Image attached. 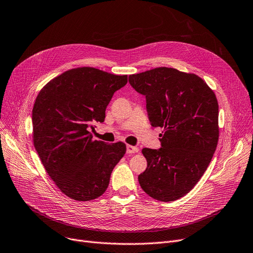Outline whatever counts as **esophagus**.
I'll list each match as a JSON object with an SVG mask.
<instances>
[{"mask_svg":"<svg viewBox=\"0 0 253 253\" xmlns=\"http://www.w3.org/2000/svg\"><path fill=\"white\" fill-rule=\"evenodd\" d=\"M139 151V148L137 146H133V145H127L126 146V153L127 154H136Z\"/></svg>","mask_w":253,"mask_h":253,"instance_id":"obj_1","label":"esophagus"}]
</instances>
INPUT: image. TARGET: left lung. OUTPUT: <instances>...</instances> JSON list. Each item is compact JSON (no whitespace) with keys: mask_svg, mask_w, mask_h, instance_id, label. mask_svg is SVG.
Instances as JSON below:
<instances>
[{"mask_svg":"<svg viewBox=\"0 0 253 253\" xmlns=\"http://www.w3.org/2000/svg\"><path fill=\"white\" fill-rule=\"evenodd\" d=\"M128 82L145 95L151 126L164 128L161 148L142 149L147 167L139 184L154 199L176 200L198 183L216 150V95L200 77L171 67L130 75Z\"/></svg>","mask_w":253,"mask_h":253,"instance_id":"obj_1","label":"left lung"}]
</instances>
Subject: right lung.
I'll list each match as a JSON object with an SVG mask.
<instances>
[{"instance_id":"obj_1","label":"right lung","mask_w":253,"mask_h":253,"mask_svg":"<svg viewBox=\"0 0 253 253\" xmlns=\"http://www.w3.org/2000/svg\"><path fill=\"white\" fill-rule=\"evenodd\" d=\"M127 83L94 67H78L50 80L32 111L33 143L49 177L69 198L93 200L105 193L124 142L92 139L89 128L103 123L115 91Z\"/></svg>"}]
</instances>
